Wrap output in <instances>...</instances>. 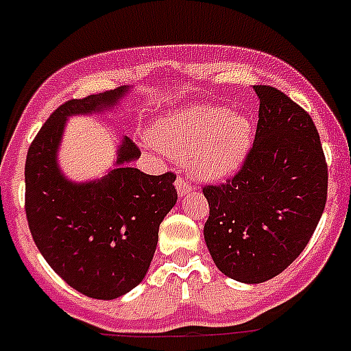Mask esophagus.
Wrapping results in <instances>:
<instances>
[{
  "label": "esophagus",
  "mask_w": 351,
  "mask_h": 351,
  "mask_svg": "<svg viewBox=\"0 0 351 351\" xmlns=\"http://www.w3.org/2000/svg\"><path fill=\"white\" fill-rule=\"evenodd\" d=\"M175 186H176V191H178V195H180V197H186V195H189V193L193 191L191 182L187 180V178H184V176H176Z\"/></svg>",
  "instance_id": "1"
}]
</instances>
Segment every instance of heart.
Returning a JSON list of instances; mask_svg holds the SVG:
<instances>
[{
	"label": "heart",
	"mask_w": 351,
	"mask_h": 351,
	"mask_svg": "<svg viewBox=\"0 0 351 351\" xmlns=\"http://www.w3.org/2000/svg\"><path fill=\"white\" fill-rule=\"evenodd\" d=\"M151 136L169 156L189 160L193 175L215 180L239 169L253 129L250 118L228 107L193 106L160 118Z\"/></svg>",
	"instance_id": "heart-1"
}]
</instances>
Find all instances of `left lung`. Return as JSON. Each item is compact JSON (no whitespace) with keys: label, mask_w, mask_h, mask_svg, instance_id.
Returning <instances> with one entry per match:
<instances>
[{"label":"left lung","mask_w":351,"mask_h":351,"mask_svg":"<svg viewBox=\"0 0 351 351\" xmlns=\"http://www.w3.org/2000/svg\"><path fill=\"white\" fill-rule=\"evenodd\" d=\"M261 106L255 142L224 184L206 186L204 239L220 271L258 284L302 253L328 197V165L311 117L269 85H253Z\"/></svg>","instance_id":"left-lung-1"}]
</instances>
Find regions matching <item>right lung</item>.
<instances>
[{"instance_id": "right-lung-1", "label": "right lung", "mask_w": 351, "mask_h": 351, "mask_svg": "<svg viewBox=\"0 0 351 351\" xmlns=\"http://www.w3.org/2000/svg\"><path fill=\"white\" fill-rule=\"evenodd\" d=\"M125 90L65 101L36 134L25 162V213L34 244L71 288L90 299H117L142 282L160 222L178 198L175 173L153 176L129 165L140 149L127 136L117 169L101 180L74 184L58 167L65 120L117 106Z\"/></svg>"}]
</instances>
